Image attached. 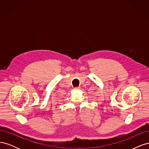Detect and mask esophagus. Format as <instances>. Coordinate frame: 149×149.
I'll return each mask as SVG.
<instances>
[{"label": "esophagus", "instance_id": "34e87169", "mask_svg": "<svg viewBox=\"0 0 149 149\" xmlns=\"http://www.w3.org/2000/svg\"><path fill=\"white\" fill-rule=\"evenodd\" d=\"M79 89H80V87H76V88H74V89H76V90H78Z\"/></svg>", "mask_w": 149, "mask_h": 149}]
</instances>
